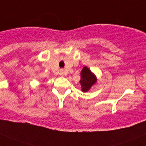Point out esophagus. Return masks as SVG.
<instances>
[{
  "label": "esophagus",
  "mask_w": 146,
  "mask_h": 146,
  "mask_svg": "<svg viewBox=\"0 0 146 146\" xmlns=\"http://www.w3.org/2000/svg\"><path fill=\"white\" fill-rule=\"evenodd\" d=\"M66 74V72L65 70H61L59 72V75L62 76H64Z\"/></svg>",
  "instance_id": "obj_1"
}]
</instances>
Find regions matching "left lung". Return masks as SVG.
Here are the masks:
<instances>
[{"mask_svg": "<svg viewBox=\"0 0 146 146\" xmlns=\"http://www.w3.org/2000/svg\"><path fill=\"white\" fill-rule=\"evenodd\" d=\"M96 77L92 73L88 67H83L81 72V80L79 82L82 86V90L83 92H87L90 90L93 85L96 82Z\"/></svg>", "mask_w": 146, "mask_h": 146, "instance_id": "left-lung-1", "label": "left lung"}]
</instances>
